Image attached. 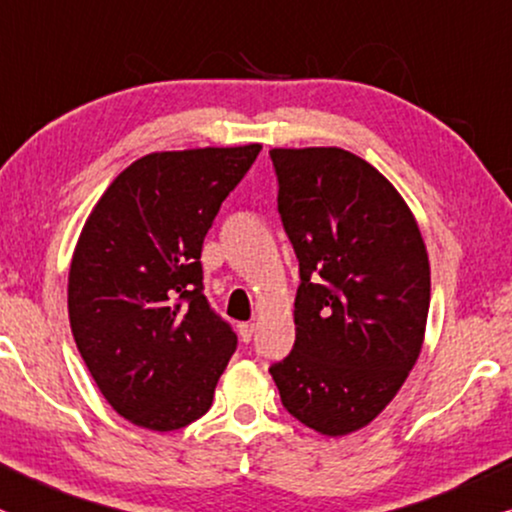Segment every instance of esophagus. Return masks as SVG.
I'll return each mask as SVG.
<instances>
[{
	"instance_id": "1",
	"label": "esophagus",
	"mask_w": 512,
	"mask_h": 512,
	"mask_svg": "<svg viewBox=\"0 0 512 512\" xmlns=\"http://www.w3.org/2000/svg\"><path fill=\"white\" fill-rule=\"evenodd\" d=\"M252 332H255V325L252 323H241L238 325V335H241V342L248 344L252 339Z\"/></svg>"
}]
</instances>
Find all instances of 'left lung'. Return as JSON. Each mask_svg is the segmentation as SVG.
I'll return each instance as SVG.
<instances>
[{"instance_id": "left-lung-1", "label": "left lung", "mask_w": 512, "mask_h": 512, "mask_svg": "<svg viewBox=\"0 0 512 512\" xmlns=\"http://www.w3.org/2000/svg\"><path fill=\"white\" fill-rule=\"evenodd\" d=\"M269 156L299 260L295 346L269 372L292 417L337 438L370 424L417 363L431 304L426 245L403 196L360 156Z\"/></svg>"}]
</instances>
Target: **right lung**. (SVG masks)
I'll list each match as a JSON object with an SVG mask.
<instances>
[{"mask_svg": "<svg viewBox=\"0 0 512 512\" xmlns=\"http://www.w3.org/2000/svg\"><path fill=\"white\" fill-rule=\"evenodd\" d=\"M262 145L156 152L88 215L70 267L74 342L109 405L149 431L203 417L236 332L203 295L201 248Z\"/></svg>", "mask_w": 512, "mask_h": 512, "instance_id": "1", "label": "right lung"}]
</instances>
